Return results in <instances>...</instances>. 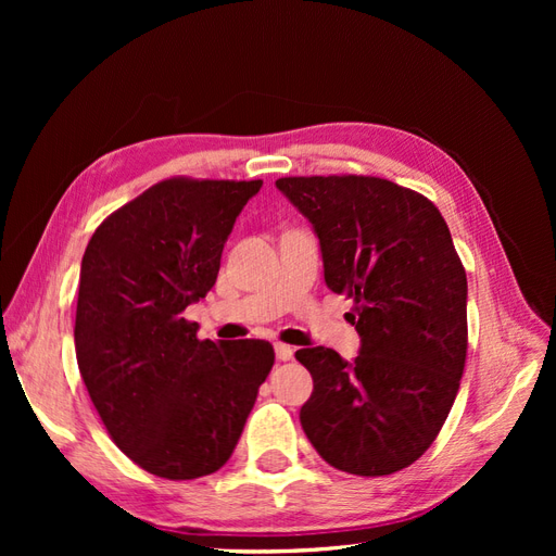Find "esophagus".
I'll return each mask as SVG.
<instances>
[{"instance_id": "1", "label": "esophagus", "mask_w": 556, "mask_h": 556, "mask_svg": "<svg viewBox=\"0 0 556 556\" xmlns=\"http://www.w3.org/2000/svg\"><path fill=\"white\" fill-rule=\"evenodd\" d=\"M276 357L280 362H290L294 357V350L290 345H285V343H276Z\"/></svg>"}]
</instances>
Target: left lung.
<instances>
[{
  "label": "left lung",
  "mask_w": 556,
  "mask_h": 556,
  "mask_svg": "<svg viewBox=\"0 0 556 556\" xmlns=\"http://www.w3.org/2000/svg\"><path fill=\"white\" fill-rule=\"evenodd\" d=\"M276 188L323 248L325 282L352 299L362 350H296L313 376L301 427L327 464L390 476L431 447L466 364V271L441 211L376 176H290Z\"/></svg>",
  "instance_id": "obj_1"
}]
</instances>
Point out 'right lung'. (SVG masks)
<instances>
[{
  "instance_id": "add662e5",
  "label": "right lung",
  "mask_w": 556,
  "mask_h": 556,
  "mask_svg": "<svg viewBox=\"0 0 556 556\" xmlns=\"http://www.w3.org/2000/svg\"><path fill=\"white\" fill-rule=\"evenodd\" d=\"M262 180L174 176L99 225L80 264L76 359L127 457L164 480L223 468L237 447L274 345L199 341L182 313L220 271L225 241Z\"/></svg>"
}]
</instances>
